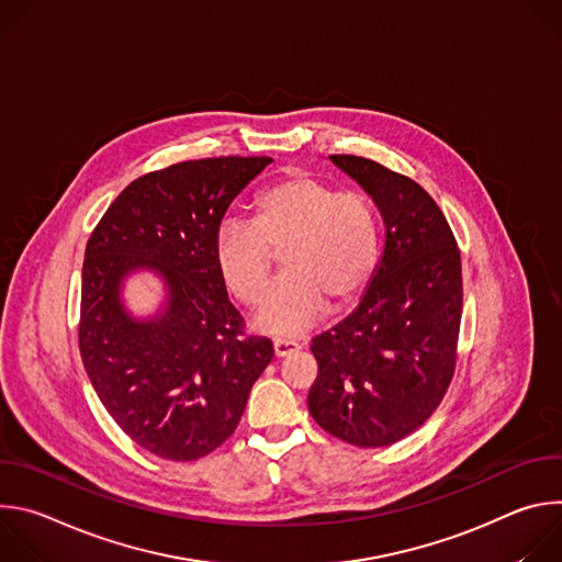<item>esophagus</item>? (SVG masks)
Segmentation results:
<instances>
[{"mask_svg": "<svg viewBox=\"0 0 562 562\" xmlns=\"http://www.w3.org/2000/svg\"><path fill=\"white\" fill-rule=\"evenodd\" d=\"M300 349H302V345H300L297 340H291V338H278V340L273 342V351H276L278 358H284V356L295 353V351H300Z\"/></svg>", "mask_w": 562, "mask_h": 562, "instance_id": "34e87169", "label": "esophagus"}]
</instances>
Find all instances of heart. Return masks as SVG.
I'll return each instance as SVG.
<instances>
[{
	"mask_svg": "<svg viewBox=\"0 0 562 562\" xmlns=\"http://www.w3.org/2000/svg\"><path fill=\"white\" fill-rule=\"evenodd\" d=\"M282 258V280L265 295L256 327L276 336L311 329L327 306L351 308L378 267V220L360 191H338L306 171L265 187L251 224L226 222L213 239V265L226 291L254 306Z\"/></svg>",
	"mask_w": 562,
	"mask_h": 562,
	"instance_id": "heart-1",
	"label": "heart"
}]
</instances>
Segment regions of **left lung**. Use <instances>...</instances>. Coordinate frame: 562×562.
<instances>
[{
  "label": "left lung",
  "instance_id": "1",
  "mask_svg": "<svg viewBox=\"0 0 562 562\" xmlns=\"http://www.w3.org/2000/svg\"><path fill=\"white\" fill-rule=\"evenodd\" d=\"M384 220V254L360 306L311 340L313 420L356 447H389L438 409L451 384L462 315L453 231L412 178L358 155H329Z\"/></svg>",
  "mask_w": 562,
  "mask_h": 562
}]
</instances>
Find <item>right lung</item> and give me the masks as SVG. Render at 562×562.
Here are the masks:
<instances>
[{
    "label": "right lung",
    "mask_w": 562,
    "mask_h": 562,
    "mask_svg": "<svg viewBox=\"0 0 562 562\" xmlns=\"http://www.w3.org/2000/svg\"><path fill=\"white\" fill-rule=\"evenodd\" d=\"M271 157H204L133 180L93 228L82 267L77 342L91 384L117 427L176 462L217 449L245 414L273 342L247 336L213 265L222 217ZM155 268L168 311L133 321L121 278Z\"/></svg>",
    "instance_id": "obj_1"
}]
</instances>
